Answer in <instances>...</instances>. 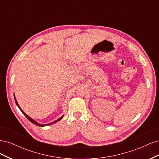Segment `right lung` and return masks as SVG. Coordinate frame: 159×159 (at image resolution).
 I'll return each mask as SVG.
<instances>
[{"label": "right lung", "instance_id": "obj_1", "mask_svg": "<svg viewBox=\"0 0 159 159\" xmlns=\"http://www.w3.org/2000/svg\"><path fill=\"white\" fill-rule=\"evenodd\" d=\"M14 100H15V102H16V105L18 107V108L20 109V110L21 111H22V113L25 115V117L29 120V121H30V122H32L33 124H34V125H37V126H39V127H44V126H47V125H52V124H54V123H57V121H59L60 120H61L62 118H63V117H64V115H62V116L61 117H60L59 119H57V120H56L55 121H53V122H52V123H48V124H40V123H37L36 121H34V120L33 119H32L31 117H30L29 116H28V115H26L25 112L23 111L22 110V109L20 107V106H19V105H18V102H17V101H16V98H15V95H14Z\"/></svg>", "mask_w": 159, "mask_h": 159}]
</instances>
